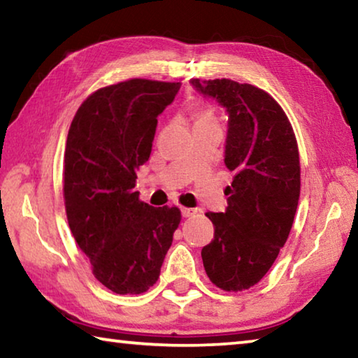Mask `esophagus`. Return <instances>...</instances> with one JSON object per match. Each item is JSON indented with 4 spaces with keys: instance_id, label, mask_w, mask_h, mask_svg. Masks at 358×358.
Listing matches in <instances>:
<instances>
[{
    "instance_id": "esophagus-1",
    "label": "esophagus",
    "mask_w": 358,
    "mask_h": 358,
    "mask_svg": "<svg viewBox=\"0 0 358 358\" xmlns=\"http://www.w3.org/2000/svg\"><path fill=\"white\" fill-rule=\"evenodd\" d=\"M196 213H197V210H194V208H186V207L181 208V215H183V217H191Z\"/></svg>"
}]
</instances>
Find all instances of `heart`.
I'll return each mask as SVG.
<instances>
[{"instance_id":"heart-1","label":"heart","mask_w":358,"mask_h":358,"mask_svg":"<svg viewBox=\"0 0 358 358\" xmlns=\"http://www.w3.org/2000/svg\"><path fill=\"white\" fill-rule=\"evenodd\" d=\"M197 123H215V115L210 107H203L196 113V124Z\"/></svg>"}]
</instances>
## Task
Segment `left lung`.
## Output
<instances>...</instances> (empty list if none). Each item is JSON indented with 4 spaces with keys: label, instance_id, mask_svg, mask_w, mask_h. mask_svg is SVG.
<instances>
[{
    "label": "left lung",
    "instance_id": "8db88e82",
    "mask_svg": "<svg viewBox=\"0 0 358 358\" xmlns=\"http://www.w3.org/2000/svg\"><path fill=\"white\" fill-rule=\"evenodd\" d=\"M192 87L226 108L224 162L235 173L224 213H207L215 226L202 248L210 281L226 292L257 284L286 243L300 197V157L292 124L268 93L229 78Z\"/></svg>",
    "mask_w": 358,
    "mask_h": 358
}]
</instances>
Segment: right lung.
<instances>
[{
    "mask_svg": "<svg viewBox=\"0 0 358 358\" xmlns=\"http://www.w3.org/2000/svg\"><path fill=\"white\" fill-rule=\"evenodd\" d=\"M180 85L147 78L108 85L82 102L71 123L66 215L94 278L115 294H142L153 286L181 221L177 207H151L134 191L157 115L172 104Z\"/></svg>",
    "mask_w": 358,
    "mask_h": 358,
    "instance_id": "right-lung-1",
    "label": "right lung"
}]
</instances>
